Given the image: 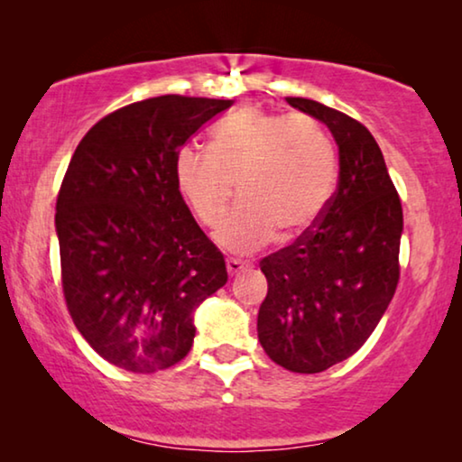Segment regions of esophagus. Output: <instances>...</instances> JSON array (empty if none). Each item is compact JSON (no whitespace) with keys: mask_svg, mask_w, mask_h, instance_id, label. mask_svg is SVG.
Segmentation results:
<instances>
[{"mask_svg":"<svg viewBox=\"0 0 462 462\" xmlns=\"http://www.w3.org/2000/svg\"><path fill=\"white\" fill-rule=\"evenodd\" d=\"M252 267L250 263L245 261H239V258H226V271H229V275H237L242 273V271H248Z\"/></svg>","mask_w":462,"mask_h":462,"instance_id":"esophagus-1","label":"esophagus"}]
</instances>
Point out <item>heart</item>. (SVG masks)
<instances>
[{
	"label": "heart",
	"instance_id": "1",
	"mask_svg": "<svg viewBox=\"0 0 462 462\" xmlns=\"http://www.w3.org/2000/svg\"><path fill=\"white\" fill-rule=\"evenodd\" d=\"M174 174L208 229L223 223L237 185L242 204L218 231V244L252 254L277 231L294 239L318 223L337 187V149L313 116L250 106L214 125L210 149L180 147Z\"/></svg>",
	"mask_w": 462,
	"mask_h": 462
}]
</instances>
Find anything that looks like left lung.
Here are the masks:
<instances>
[{
  "label": "left lung",
  "mask_w": 462,
  "mask_h": 462,
  "mask_svg": "<svg viewBox=\"0 0 462 462\" xmlns=\"http://www.w3.org/2000/svg\"><path fill=\"white\" fill-rule=\"evenodd\" d=\"M286 100L330 128L340 172L318 223L261 261L269 290L256 330L275 364L315 374L351 357L387 311L400 282L403 214L364 124L318 100Z\"/></svg>",
  "instance_id": "8db88e82"
}]
</instances>
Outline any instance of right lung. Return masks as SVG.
I'll return each instance as SVG.
<instances>
[{"mask_svg":"<svg viewBox=\"0 0 462 462\" xmlns=\"http://www.w3.org/2000/svg\"><path fill=\"white\" fill-rule=\"evenodd\" d=\"M231 105L138 100L94 124L69 162L56 198L62 294L81 337L117 368L179 364L193 345V309L226 283L225 256L182 199L174 160Z\"/></svg>","mask_w":462,"mask_h":462,"instance_id":"1","label":"right lung"}]
</instances>
